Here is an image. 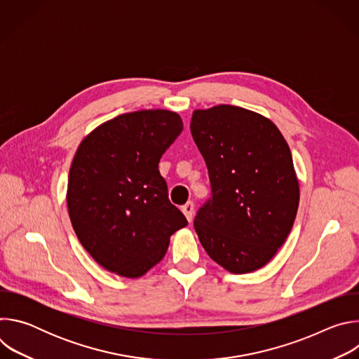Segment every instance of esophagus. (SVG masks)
Masks as SVG:
<instances>
[{"instance_id":"34e87169","label":"esophagus","mask_w":359,"mask_h":359,"mask_svg":"<svg viewBox=\"0 0 359 359\" xmlns=\"http://www.w3.org/2000/svg\"><path fill=\"white\" fill-rule=\"evenodd\" d=\"M182 212H183V215L186 216V219H187V222L190 223L191 220H193V212H194V204H193V201H187L184 206H182Z\"/></svg>"}]
</instances>
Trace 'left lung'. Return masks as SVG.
I'll use <instances>...</instances> for the list:
<instances>
[{"instance_id": "1", "label": "left lung", "mask_w": 359, "mask_h": 359, "mask_svg": "<svg viewBox=\"0 0 359 359\" xmlns=\"http://www.w3.org/2000/svg\"><path fill=\"white\" fill-rule=\"evenodd\" d=\"M190 130L213 191L194 217L203 248L233 274L264 267L287 240L299 203L287 140L269 118L233 105L196 109Z\"/></svg>"}]
</instances>
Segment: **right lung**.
<instances>
[{"instance_id":"obj_1","label":"right lung","mask_w":359,"mask_h":359,"mask_svg":"<svg viewBox=\"0 0 359 359\" xmlns=\"http://www.w3.org/2000/svg\"><path fill=\"white\" fill-rule=\"evenodd\" d=\"M182 130L179 114L143 109L100 123L79 143L68 213L78 240L105 270L142 277L165 257L170 236L187 226L159 173L162 155Z\"/></svg>"}]
</instances>
